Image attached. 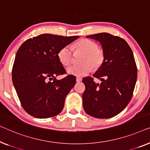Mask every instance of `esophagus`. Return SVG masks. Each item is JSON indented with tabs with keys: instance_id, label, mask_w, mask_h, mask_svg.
Masks as SVG:
<instances>
[{
	"instance_id": "34e87169",
	"label": "esophagus",
	"mask_w": 150,
	"mask_h": 150,
	"mask_svg": "<svg viewBox=\"0 0 150 150\" xmlns=\"http://www.w3.org/2000/svg\"><path fill=\"white\" fill-rule=\"evenodd\" d=\"M82 80V78L81 77H76V81L77 82H79V81H81Z\"/></svg>"
}]
</instances>
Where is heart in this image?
<instances>
[{
    "instance_id": "obj_1",
    "label": "heart",
    "mask_w": 150,
    "mask_h": 150,
    "mask_svg": "<svg viewBox=\"0 0 150 150\" xmlns=\"http://www.w3.org/2000/svg\"><path fill=\"white\" fill-rule=\"evenodd\" d=\"M98 44L88 39H82L74 45L75 52H81L83 55L80 58L81 64L73 65L67 68L69 74L83 77L91 72L92 67L98 69L105 62V53L103 50L98 47ZM60 62L64 66H69L73 61V52L69 45L61 48L58 54Z\"/></svg>"
}]
</instances>
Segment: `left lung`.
Here are the masks:
<instances>
[{
    "label": "left lung",
    "instance_id": "1",
    "mask_svg": "<svg viewBox=\"0 0 150 150\" xmlns=\"http://www.w3.org/2000/svg\"><path fill=\"white\" fill-rule=\"evenodd\" d=\"M86 37L100 41L105 59L93 77L83 79L84 111L96 118L114 117L126 108L133 95L137 78L133 53L125 40L117 36L102 33ZM94 78L101 83H95Z\"/></svg>",
    "mask_w": 150,
    "mask_h": 150
}]
</instances>
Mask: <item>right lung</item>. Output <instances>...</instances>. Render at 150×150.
Instances as JSON below:
<instances>
[{
  "instance_id": "right-lung-1",
  "label": "right lung",
  "mask_w": 150,
  "mask_h": 150,
  "mask_svg": "<svg viewBox=\"0 0 150 150\" xmlns=\"http://www.w3.org/2000/svg\"><path fill=\"white\" fill-rule=\"evenodd\" d=\"M79 36L43 34L27 39L17 52L12 68V80L21 105L28 114L48 118L62 111L66 96L75 84L69 75L60 80L56 76L67 71L58 59L61 48Z\"/></svg>"
}]
</instances>
